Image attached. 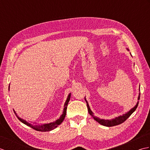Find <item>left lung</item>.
I'll return each mask as SVG.
<instances>
[{"label":"left lung","instance_id":"8db88e82","mask_svg":"<svg viewBox=\"0 0 150 150\" xmlns=\"http://www.w3.org/2000/svg\"><path fill=\"white\" fill-rule=\"evenodd\" d=\"M139 99H140V95L138 97V100H139ZM85 100H86V102L88 110V112H89V113H90V115H91V117H93V119L95 120H96L97 122H98V123L100 124L101 125L108 126V127H111V126H117V125H119V124H122V122H124V121H125L130 115H131L133 112H134L135 110L137 109V108L138 104H139V103H137V104H136V106L134 108H133L132 109L130 110L128 113H126V114H124L123 115H122V116H119L118 117H116V118H115V119H113L112 120H104V119H100L99 118L95 117L93 115V113L92 112L91 110H90V106H89L88 102H87L86 100V98H85Z\"/></svg>","mask_w":150,"mask_h":150}]
</instances>
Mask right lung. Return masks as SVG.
<instances>
[{"instance_id": "obj_1", "label": "right lung", "mask_w": 150, "mask_h": 150, "mask_svg": "<svg viewBox=\"0 0 150 150\" xmlns=\"http://www.w3.org/2000/svg\"><path fill=\"white\" fill-rule=\"evenodd\" d=\"M70 97H71V93H69L68 98H67V100L66 101V103L64 104V111H63V113L60 117L58 120H57L56 121L53 122H51L49 124H31L30 123H28V122H26V120H24L23 119H21L20 117H18L17 115V113H15V111H14V113H15L16 115H17V118L18 119V120L21 121L22 123H24L26 124V125L28 126H30L31 128H32L33 129L37 130V131H39V132H49L51 131V130H52L53 129H55V128H57V126L59 125H60V124L62 122V121L64 119V118L66 117V110H67V106H68V104L69 101L70 99Z\"/></svg>"}]
</instances>
